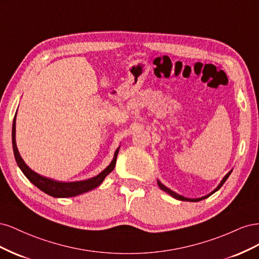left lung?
Returning <instances> with one entry per match:
<instances>
[{
	"instance_id": "obj_1",
	"label": "left lung",
	"mask_w": 259,
	"mask_h": 259,
	"mask_svg": "<svg viewBox=\"0 0 259 259\" xmlns=\"http://www.w3.org/2000/svg\"><path fill=\"white\" fill-rule=\"evenodd\" d=\"M231 171H232V169L229 171L228 174H227V175H226V176L223 178V180H222V182H221V184H219V185L217 186V188H216V189H215L214 191H211L209 194H207V195H204V197H202V198H198V199H189V198H185V197H183V195H180V194H178V193H176V192H174V191H171L170 189H168L167 187H165V186H164L163 184H161V183H160V180H158V185H159V187H160V189H161V190H163V191L167 192L168 194H170V195H171V197L175 198V199H177V200H180V201H189V202H198V201H201V200H204V199L208 198L209 195H211V194H213L214 192H216L217 190L221 189V187H222V186L225 184V182H226V180H227V178H228V177L230 176Z\"/></svg>"
}]
</instances>
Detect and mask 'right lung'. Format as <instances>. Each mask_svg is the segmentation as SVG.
I'll use <instances>...</instances> for the list:
<instances>
[{"label": "right lung", "mask_w": 259, "mask_h": 259, "mask_svg": "<svg viewBox=\"0 0 259 259\" xmlns=\"http://www.w3.org/2000/svg\"><path fill=\"white\" fill-rule=\"evenodd\" d=\"M12 140H13V150H14L15 159H16V162H17L18 166L21 169L22 173L25 174V176L35 187H37L38 189L54 198L75 197V195H79L84 192H88V191L95 189L96 187H98L101 183L104 182L106 176L108 174H110L113 170V168L115 166V162H116V156H117V153H119V149H120V147L116 149L111 163L109 164V165L97 176L90 178V179L80 180V182L62 183V182H58V180H54V179L44 177L40 174L35 173V171L31 169L25 163V161L22 160V158L19 154L18 149H17V145H16V115H15L14 121H13Z\"/></svg>", "instance_id": "obj_1"}]
</instances>
